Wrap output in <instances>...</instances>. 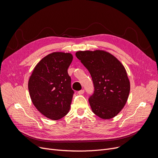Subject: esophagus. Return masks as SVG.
<instances>
[{"label":"esophagus","instance_id":"esophagus-1","mask_svg":"<svg viewBox=\"0 0 158 158\" xmlns=\"http://www.w3.org/2000/svg\"><path fill=\"white\" fill-rule=\"evenodd\" d=\"M78 93L79 94H84V89H81V90L78 91Z\"/></svg>","mask_w":158,"mask_h":158}]
</instances>
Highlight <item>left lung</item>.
Wrapping results in <instances>:
<instances>
[{
    "label": "left lung",
    "instance_id": "8db88e82",
    "mask_svg": "<svg viewBox=\"0 0 158 158\" xmlns=\"http://www.w3.org/2000/svg\"><path fill=\"white\" fill-rule=\"evenodd\" d=\"M76 56L91 76L94 93L89 102L93 112L103 119L114 117L127 103L130 90L124 66L104 50L78 51Z\"/></svg>",
    "mask_w": 158,
    "mask_h": 158
}]
</instances>
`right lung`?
<instances>
[{"instance_id":"right-lung-1","label":"right lung","mask_w":158,"mask_h":158,"mask_svg":"<svg viewBox=\"0 0 158 158\" xmlns=\"http://www.w3.org/2000/svg\"><path fill=\"white\" fill-rule=\"evenodd\" d=\"M73 58L70 53L50 54L37 64L30 77L31 100L37 110L50 119H60L70 110L74 92L67 69Z\"/></svg>"}]
</instances>
